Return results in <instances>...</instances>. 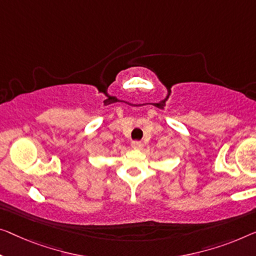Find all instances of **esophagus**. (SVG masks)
I'll use <instances>...</instances> for the list:
<instances>
[{"mask_svg":"<svg viewBox=\"0 0 256 256\" xmlns=\"http://www.w3.org/2000/svg\"><path fill=\"white\" fill-rule=\"evenodd\" d=\"M131 144L134 150H141V148H142V142H141V141H132Z\"/></svg>","mask_w":256,"mask_h":256,"instance_id":"34e87169","label":"esophagus"}]
</instances>
